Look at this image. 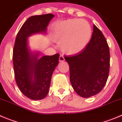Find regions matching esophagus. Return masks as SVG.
<instances>
[{"label": "esophagus", "instance_id": "34e87169", "mask_svg": "<svg viewBox=\"0 0 122 122\" xmlns=\"http://www.w3.org/2000/svg\"><path fill=\"white\" fill-rule=\"evenodd\" d=\"M64 60H65V58H64V57H63V56L60 55V57H59V62H63Z\"/></svg>", "mask_w": 122, "mask_h": 122}]
</instances>
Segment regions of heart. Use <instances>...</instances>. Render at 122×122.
I'll list each match as a JSON object with an SVG mask.
<instances>
[{"label": "heart", "instance_id": "obj_1", "mask_svg": "<svg viewBox=\"0 0 122 122\" xmlns=\"http://www.w3.org/2000/svg\"><path fill=\"white\" fill-rule=\"evenodd\" d=\"M54 38L63 51L69 54L80 53L86 47L92 37V29L86 21L69 19L57 23Z\"/></svg>", "mask_w": 122, "mask_h": 122}]
</instances>
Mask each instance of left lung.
<instances>
[{
	"label": "left lung",
	"instance_id": "1",
	"mask_svg": "<svg viewBox=\"0 0 122 122\" xmlns=\"http://www.w3.org/2000/svg\"><path fill=\"white\" fill-rule=\"evenodd\" d=\"M65 59L69 66L71 83L78 95L89 98L102 90L110 71V49L104 35L95 24L86 47Z\"/></svg>",
	"mask_w": 122,
	"mask_h": 122
}]
</instances>
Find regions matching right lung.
Instances as JSON below:
<instances>
[{"mask_svg":"<svg viewBox=\"0 0 122 122\" xmlns=\"http://www.w3.org/2000/svg\"><path fill=\"white\" fill-rule=\"evenodd\" d=\"M51 14L29 17L16 36L13 49V65L16 83L23 94L33 100L46 98L49 90L52 74L59 62V54L44 56L33 54L27 45V38L36 33H46Z\"/></svg>","mask_w":122,"mask_h":122,"instance_id":"add662e5","label":"right lung"}]
</instances>
